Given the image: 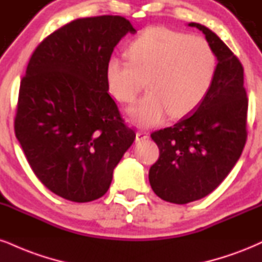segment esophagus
<instances>
[{
  "mask_svg": "<svg viewBox=\"0 0 262 262\" xmlns=\"http://www.w3.org/2000/svg\"><path fill=\"white\" fill-rule=\"evenodd\" d=\"M149 138V133L146 132H138L137 133V141H143Z\"/></svg>",
  "mask_w": 262,
  "mask_h": 262,
  "instance_id": "obj_1",
  "label": "esophagus"
}]
</instances>
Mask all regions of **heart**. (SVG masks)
<instances>
[{
    "label": "heart",
    "mask_w": 262,
    "mask_h": 262,
    "mask_svg": "<svg viewBox=\"0 0 262 262\" xmlns=\"http://www.w3.org/2000/svg\"><path fill=\"white\" fill-rule=\"evenodd\" d=\"M128 62L111 57L105 67L110 93L122 103L135 100L145 81L147 94L128 110L139 127L182 118L199 107L212 86L216 57L206 40L165 27H149L125 47Z\"/></svg>",
    "instance_id": "heart-1"
}]
</instances>
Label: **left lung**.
<instances>
[{
  "instance_id": "obj_1",
  "label": "left lung",
  "mask_w": 262,
  "mask_h": 262,
  "mask_svg": "<svg viewBox=\"0 0 262 262\" xmlns=\"http://www.w3.org/2000/svg\"><path fill=\"white\" fill-rule=\"evenodd\" d=\"M217 58L212 86L203 103L173 127L154 132L160 157L149 181L162 200L188 204L221 184L242 155L247 141L248 97L244 69L219 36L199 23Z\"/></svg>"
}]
</instances>
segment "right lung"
Masks as SVG:
<instances>
[{
    "mask_svg": "<svg viewBox=\"0 0 262 262\" xmlns=\"http://www.w3.org/2000/svg\"><path fill=\"white\" fill-rule=\"evenodd\" d=\"M128 33L121 15L80 18L46 37L21 79L15 137L40 182L74 203L99 199L135 139L105 80L106 63Z\"/></svg>",
    "mask_w": 262,
    "mask_h": 262,
    "instance_id": "add662e5",
    "label": "right lung"
}]
</instances>
